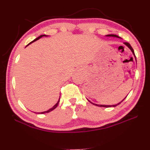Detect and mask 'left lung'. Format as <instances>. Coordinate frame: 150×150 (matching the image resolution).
I'll return each instance as SVG.
<instances>
[{
	"instance_id": "8db88e82",
	"label": "left lung",
	"mask_w": 150,
	"mask_h": 150,
	"mask_svg": "<svg viewBox=\"0 0 150 150\" xmlns=\"http://www.w3.org/2000/svg\"><path fill=\"white\" fill-rule=\"evenodd\" d=\"M105 37H117V38H119V39H121V38L120 37H119L118 35H113V34H110V35H105ZM124 45H125L127 46V47L129 48L130 50H131V52H132V54H133V55H134V58H135V59H136V62H137V58H136V56H135V54H134V50H133V48H132V47L131 46H130V45L129 44V43H128V42H124ZM126 98V97L125 98L122 100L121 102H119L118 103H117V104H115V105H99V104H96V103H92V102H91V101H90V100H88V101H89L90 102H91V103H92V104H94V105H96V106H99V107H103V108H110V107H116L117 105H118L119 104H120V103L123 101V100Z\"/></svg>"
}]
</instances>
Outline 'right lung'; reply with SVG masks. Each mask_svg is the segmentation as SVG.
Listing matches in <instances>:
<instances>
[{
  "label": "right lung",
  "mask_w": 150,
  "mask_h": 150,
  "mask_svg": "<svg viewBox=\"0 0 150 150\" xmlns=\"http://www.w3.org/2000/svg\"><path fill=\"white\" fill-rule=\"evenodd\" d=\"M47 37V35H40V36L39 37H37V38H36V39H34L33 40V41H31V42L30 43H29V44L26 46V47H28V45H29L30 44H31V43H33V42H35V41H36V40H39V39H40V38L41 37ZM59 100H60V96H59V100H58V102H57L55 105H54L52 108H51L50 109H49L48 110H47V111H43V112H39V113H39V114H43V113H49V112H50V111H52V110H54V109H55L57 106H58V103H59Z\"/></svg>",
  "instance_id": "obj_1"
}]
</instances>
